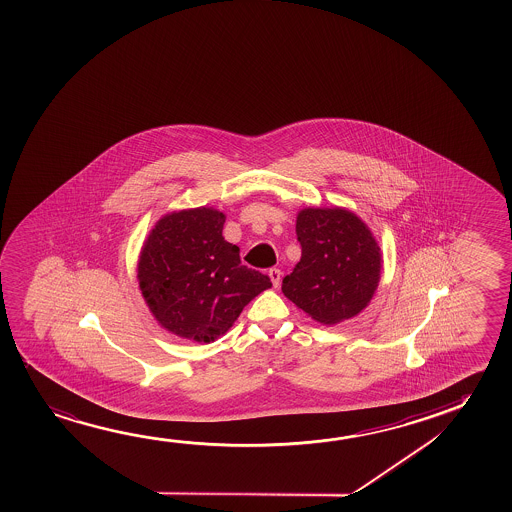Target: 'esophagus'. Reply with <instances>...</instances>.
Listing matches in <instances>:
<instances>
[{"label": "esophagus", "instance_id": "34e87169", "mask_svg": "<svg viewBox=\"0 0 512 512\" xmlns=\"http://www.w3.org/2000/svg\"><path fill=\"white\" fill-rule=\"evenodd\" d=\"M269 278H271V284H273V287H278L280 285V280H282V271L277 268H271L269 269Z\"/></svg>", "mask_w": 512, "mask_h": 512}]
</instances>
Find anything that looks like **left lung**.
<instances>
[{"label": "left lung", "mask_w": 512, "mask_h": 512, "mask_svg": "<svg viewBox=\"0 0 512 512\" xmlns=\"http://www.w3.org/2000/svg\"><path fill=\"white\" fill-rule=\"evenodd\" d=\"M302 259L282 282V293L323 325H337L368 307L382 275L377 239L343 207L298 212Z\"/></svg>", "instance_id": "obj_1"}]
</instances>
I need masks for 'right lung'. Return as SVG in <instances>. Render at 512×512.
Masks as SVG:
<instances>
[{
	"label": "right lung",
	"instance_id": "right-lung-1",
	"mask_svg": "<svg viewBox=\"0 0 512 512\" xmlns=\"http://www.w3.org/2000/svg\"><path fill=\"white\" fill-rule=\"evenodd\" d=\"M227 216L212 207L175 210L155 223L137 262L144 302L162 328L196 343L227 334L271 280L241 264L227 243Z\"/></svg>",
	"mask_w": 512,
	"mask_h": 512
}]
</instances>
